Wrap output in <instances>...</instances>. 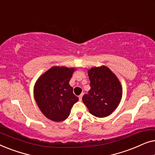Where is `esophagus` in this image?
<instances>
[{"label":"esophagus","mask_w":155,"mask_h":155,"mask_svg":"<svg viewBox=\"0 0 155 155\" xmlns=\"http://www.w3.org/2000/svg\"><path fill=\"white\" fill-rule=\"evenodd\" d=\"M83 94H84V93H82V94H80V96H79V99H80V101H82V96H83Z\"/></svg>","instance_id":"34e87169"}]
</instances>
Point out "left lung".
I'll return each mask as SVG.
<instances>
[{
	"label": "left lung",
	"instance_id": "1",
	"mask_svg": "<svg viewBox=\"0 0 155 155\" xmlns=\"http://www.w3.org/2000/svg\"><path fill=\"white\" fill-rule=\"evenodd\" d=\"M90 90L82 101L93 116H109L119 104L122 87L115 74L107 66L94 67L88 71Z\"/></svg>",
	"mask_w": 155,
	"mask_h": 155
}]
</instances>
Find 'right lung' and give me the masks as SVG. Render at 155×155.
<instances>
[{
	"label": "right lung",
	"instance_id": "add662e5",
	"mask_svg": "<svg viewBox=\"0 0 155 155\" xmlns=\"http://www.w3.org/2000/svg\"><path fill=\"white\" fill-rule=\"evenodd\" d=\"M75 69L54 66L41 75L34 88L39 109L48 119L60 122L68 117L71 108L79 100L69 84Z\"/></svg>",
	"mask_w": 155,
	"mask_h": 155
}]
</instances>
